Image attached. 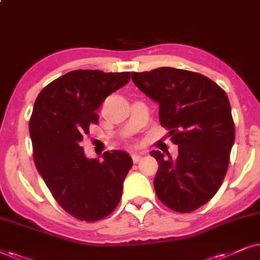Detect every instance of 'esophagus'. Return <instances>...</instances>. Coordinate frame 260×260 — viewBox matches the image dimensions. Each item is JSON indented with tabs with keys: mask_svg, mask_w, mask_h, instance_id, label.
<instances>
[{
	"mask_svg": "<svg viewBox=\"0 0 260 260\" xmlns=\"http://www.w3.org/2000/svg\"><path fill=\"white\" fill-rule=\"evenodd\" d=\"M141 158H143V155H141L140 153H133V154H132V159H133L134 162L140 161Z\"/></svg>",
	"mask_w": 260,
	"mask_h": 260,
	"instance_id": "obj_1",
	"label": "esophagus"
}]
</instances>
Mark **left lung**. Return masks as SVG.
Segmentation results:
<instances>
[{
    "mask_svg": "<svg viewBox=\"0 0 260 260\" xmlns=\"http://www.w3.org/2000/svg\"><path fill=\"white\" fill-rule=\"evenodd\" d=\"M138 88L159 105V121L178 145L177 158L159 151L153 185L169 208L190 213L219 190L227 172L235 131L226 92L197 72L175 68L132 72Z\"/></svg>",
    "mask_w": 260,
    "mask_h": 260,
    "instance_id": "obj_1",
    "label": "left lung"
}]
</instances>
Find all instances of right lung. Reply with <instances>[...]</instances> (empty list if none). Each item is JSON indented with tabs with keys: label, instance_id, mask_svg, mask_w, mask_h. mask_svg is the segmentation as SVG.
Wrapping results in <instances>:
<instances>
[{
	"label": "right lung",
	"instance_id": "right-lung-1",
	"mask_svg": "<svg viewBox=\"0 0 260 260\" xmlns=\"http://www.w3.org/2000/svg\"><path fill=\"white\" fill-rule=\"evenodd\" d=\"M131 79L129 72L76 70L41 90L29 121L36 166L65 212L82 221L101 220L119 205L133 165L124 151H106L103 161L85 157L81 145L103 101Z\"/></svg>",
	"mask_w": 260,
	"mask_h": 260
}]
</instances>
